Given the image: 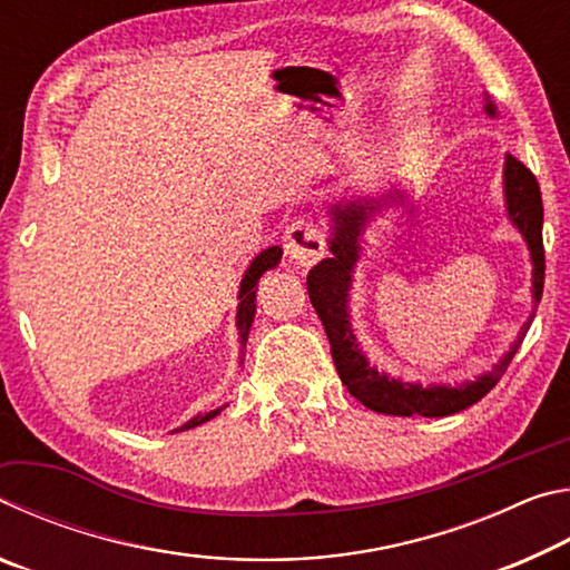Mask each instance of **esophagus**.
<instances>
[{
    "instance_id": "34e87169",
    "label": "esophagus",
    "mask_w": 570,
    "mask_h": 570,
    "mask_svg": "<svg viewBox=\"0 0 570 570\" xmlns=\"http://www.w3.org/2000/svg\"><path fill=\"white\" fill-rule=\"evenodd\" d=\"M324 236L312 220H294L284 234V250L296 266H314L324 256Z\"/></svg>"
}]
</instances>
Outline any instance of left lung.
Segmentation results:
<instances>
[{"label": "left lung", "instance_id": "left-lung-1", "mask_svg": "<svg viewBox=\"0 0 570 570\" xmlns=\"http://www.w3.org/2000/svg\"><path fill=\"white\" fill-rule=\"evenodd\" d=\"M485 112L495 118V105L488 100ZM505 183V208L508 218L513 226L523 234L525 244L530 248V262H533V298L535 306L543 294V278H546V250H543V200H540V186L533 173H530L518 158H505L503 170ZM394 204L404 198L397 190L387 196ZM384 198H352L340 200L332 206V238L330 250L332 256L316 264L306 276V288L312 306L320 314L324 324L326 340L332 344L334 366L340 372L344 387L350 390L352 397L360 400L364 407L382 414H394V417H412V414H422V417H448L460 410H468L470 404L480 402L485 394L495 387L498 380L503 377L508 364L513 362L518 346L523 344V336L530 330L533 316L523 324L518 342L510 346V352L500 360L493 370L480 374L475 382H462L458 387H445V384H422L404 382L397 377H390L387 372H377V366L366 362L364 352L360 350L356 334L350 322V288H352V274L354 266L360 262V240L364 226L372 220V214L387 206Z\"/></svg>", "mask_w": 570, "mask_h": 570}]
</instances>
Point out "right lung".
Instances as JSON below:
<instances>
[{"label":"right lung","mask_w":570,"mask_h":570,"mask_svg":"<svg viewBox=\"0 0 570 570\" xmlns=\"http://www.w3.org/2000/svg\"><path fill=\"white\" fill-rule=\"evenodd\" d=\"M278 262H282V248L272 246L258 254L254 262H250L248 272L240 278V288H238V314H236V326H238V334H240V344H246L248 340V332H250V324H254V314H256V284L258 278H262L268 268H274ZM220 410H210L206 414H196V417L188 420L183 428H178V432L183 430H190V428H198V424H204L208 420H214Z\"/></svg>","instance_id":"obj_1"}]
</instances>
